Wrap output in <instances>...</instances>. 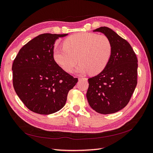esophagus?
Here are the masks:
<instances>
[{
  "label": "esophagus",
  "mask_w": 153,
  "mask_h": 153,
  "mask_svg": "<svg viewBox=\"0 0 153 153\" xmlns=\"http://www.w3.org/2000/svg\"><path fill=\"white\" fill-rule=\"evenodd\" d=\"M78 80H88V78H84V77H82V78H78Z\"/></svg>",
  "instance_id": "1"
}]
</instances>
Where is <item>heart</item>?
Wrapping results in <instances>:
<instances>
[{
  "mask_svg": "<svg viewBox=\"0 0 153 153\" xmlns=\"http://www.w3.org/2000/svg\"><path fill=\"white\" fill-rule=\"evenodd\" d=\"M112 53L113 45L107 36L78 33L68 37L62 47L55 49L53 59L67 73H72L79 61L78 73L97 75L105 69Z\"/></svg>",
  "mask_w": 153,
  "mask_h": 153,
  "instance_id": "1",
  "label": "heart"
}]
</instances>
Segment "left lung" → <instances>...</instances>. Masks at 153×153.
<instances>
[{"instance_id":"1","label":"left lung","mask_w":153,"mask_h":153,"mask_svg":"<svg viewBox=\"0 0 153 153\" xmlns=\"http://www.w3.org/2000/svg\"><path fill=\"white\" fill-rule=\"evenodd\" d=\"M93 31L108 37L113 53L104 71L88 79L87 99L96 112L114 113L127 105L137 86V57L129 43L111 29L100 27Z\"/></svg>"}]
</instances>
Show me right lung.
I'll return each instance as SVG.
<instances>
[{
    "mask_svg": "<svg viewBox=\"0 0 153 153\" xmlns=\"http://www.w3.org/2000/svg\"><path fill=\"white\" fill-rule=\"evenodd\" d=\"M68 34L44 33L20 49L12 65L15 92L27 108L40 114L57 112L78 82L53 59L55 40Z\"/></svg>",
    "mask_w": 153,
    "mask_h": 153,
    "instance_id": "add662e5",
    "label": "right lung"
}]
</instances>
